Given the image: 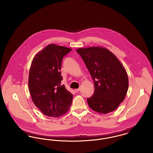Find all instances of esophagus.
Masks as SVG:
<instances>
[{"instance_id":"esophagus-1","label":"esophagus","mask_w":153,"mask_h":153,"mask_svg":"<svg viewBox=\"0 0 153 153\" xmlns=\"http://www.w3.org/2000/svg\"><path fill=\"white\" fill-rule=\"evenodd\" d=\"M80 90V88H77V89H75V90H74V91H75L76 92H78Z\"/></svg>"}]
</instances>
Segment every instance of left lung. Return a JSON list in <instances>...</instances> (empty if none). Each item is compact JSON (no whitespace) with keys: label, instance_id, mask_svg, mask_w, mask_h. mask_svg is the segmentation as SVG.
<instances>
[{"label":"left lung","instance_id":"left-lung-1","mask_svg":"<svg viewBox=\"0 0 153 153\" xmlns=\"http://www.w3.org/2000/svg\"><path fill=\"white\" fill-rule=\"evenodd\" d=\"M76 51L94 81V93L87 100L88 106L102 114L115 110L124 101L128 89L125 68L117 56L105 47L80 48Z\"/></svg>","mask_w":153,"mask_h":153}]
</instances>
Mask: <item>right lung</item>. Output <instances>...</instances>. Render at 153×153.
Returning a JSON list of instances; mask_svg holds the SVG:
<instances>
[{"label": "right lung", "instance_id": "obj_1", "mask_svg": "<svg viewBox=\"0 0 153 153\" xmlns=\"http://www.w3.org/2000/svg\"><path fill=\"white\" fill-rule=\"evenodd\" d=\"M72 50L51 44L35 55L29 73V91L35 105L47 116L58 117L69 110L73 95L61 85L63 56Z\"/></svg>", "mask_w": 153, "mask_h": 153}]
</instances>
